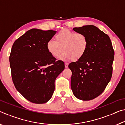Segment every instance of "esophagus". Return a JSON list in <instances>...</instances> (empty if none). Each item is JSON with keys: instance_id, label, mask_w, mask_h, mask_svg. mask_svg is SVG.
<instances>
[{"instance_id": "1", "label": "esophagus", "mask_w": 125, "mask_h": 125, "mask_svg": "<svg viewBox=\"0 0 125 125\" xmlns=\"http://www.w3.org/2000/svg\"><path fill=\"white\" fill-rule=\"evenodd\" d=\"M64 65H65V68H68V63L65 62L64 63Z\"/></svg>"}]
</instances>
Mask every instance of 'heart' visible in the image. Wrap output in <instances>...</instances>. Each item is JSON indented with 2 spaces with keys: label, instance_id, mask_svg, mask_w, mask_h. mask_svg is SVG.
Here are the masks:
<instances>
[{
  "label": "heart",
  "instance_id": "heart-1",
  "mask_svg": "<svg viewBox=\"0 0 125 125\" xmlns=\"http://www.w3.org/2000/svg\"><path fill=\"white\" fill-rule=\"evenodd\" d=\"M88 39L81 32H75L67 29L62 30L54 36V41L49 40L47 43L48 52L54 58H57L63 50L60 58L74 61L81 59L86 52Z\"/></svg>",
  "mask_w": 125,
  "mask_h": 125
}]
</instances>
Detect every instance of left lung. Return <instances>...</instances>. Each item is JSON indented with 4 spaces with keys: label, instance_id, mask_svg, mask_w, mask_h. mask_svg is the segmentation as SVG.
I'll list each match as a JSON object with an SVG mask.
<instances>
[{
    "label": "left lung",
    "instance_id": "left-lung-1",
    "mask_svg": "<svg viewBox=\"0 0 125 125\" xmlns=\"http://www.w3.org/2000/svg\"><path fill=\"white\" fill-rule=\"evenodd\" d=\"M73 30L85 34L89 44L83 57L68 65L72 71L71 89L80 100H92L100 95L110 81L114 51L109 36L94 25Z\"/></svg>",
    "mask_w": 125,
    "mask_h": 125
}]
</instances>
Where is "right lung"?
<instances>
[{
  "label": "right lung",
  "mask_w": 125,
  "mask_h": 125,
  "mask_svg": "<svg viewBox=\"0 0 125 125\" xmlns=\"http://www.w3.org/2000/svg\"><path fill=\"white\" fill-rule=\"evenodd\" d=\"M54 30H29L15 40L9 56L15 87L24 98L36 104L45 103L54 91V82L64 69V63L52 56L47 42Z\"/></svg>",
  "instance_id": "obj_1"
}]
</instances>
